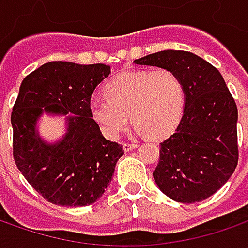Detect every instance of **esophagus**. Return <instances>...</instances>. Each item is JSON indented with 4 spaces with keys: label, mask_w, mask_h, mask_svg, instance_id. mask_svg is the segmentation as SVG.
I'll return each mask as SVG.
<instances>
[{
    "label": "esophagus",
    "mask_w": 248,
    "mask_h": 248,
    "mask_svg": "<svg viewBox=\"0 0 248 248\" xmlns=\"http://www.w3.org/2000/svg\"><path fill=\"white\" fill-rule=\"evenodd\" d=\"M137 146H138L137 143H128V142H124V143H123V149H124V152L134 150V149L137 148Z\"/></svg>",
    "instance_id": "1"
}]
</instances>
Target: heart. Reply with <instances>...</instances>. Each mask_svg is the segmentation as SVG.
<instances>
[{
  "label": "heart",
  "mask_w": 248,
  "mask_h": 248,
  "mask_svg": "<svg viewBox=\"0 0 248 248\" xmlns=\"http://www.w3.org/2000/svg\"><path fill=\"white\" fill-rule=\"evenodd\" d=\"M106 98L91 100V114L109 138L127 128L129 114L140 134L164 137L181 119L185 90L181 78L168 69L128 70L105 85Z\"/></svg>",
  "instance_id": "obj_1"
}]
</instances>
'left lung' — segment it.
<instances>
[{"mask_svg": "<svg viewBox=\"0 0 248 248\" xmlns=\"http://www.w3.org/2000/svg\"><path fill=\"white\" fill-rule=\"evenodd\" d=\"M174 72L185 90L181 121L160 143L153 178L160 190L179 203L213 196L228 182L239 160L237 106L213 64L186 51H161L134 61Z\"/></svg>", "mask_w": 248, "mask_h": 248, "instance_id": "1", "label": "left lung"}]
</instances>
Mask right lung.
<instances>
[{"label": "right lung", "mask_w": 248, "mask_h": 248, "mask_svg": "<svg viewBox=\"0 0 248 248\" xmlns=\"http://www.w3.org/2000/svg\"><path fill=\"white\" fill-rule=\"evenodd\" d=\"M109 74L110 66L103 63L49 62L22 81L11 114L15 163L27 182L52 204L95 203L124 153L123 146L102 135L91 114V96ZM44 111L68 114V131L55 144L43 141L35 129Z\"/></svg>", "instance_id": "1"}]
</instances>
